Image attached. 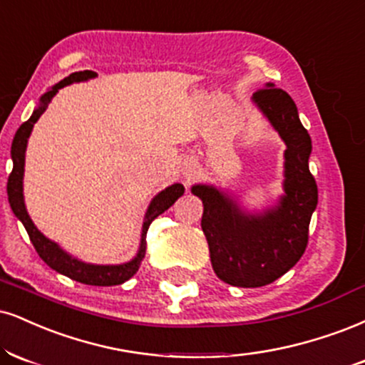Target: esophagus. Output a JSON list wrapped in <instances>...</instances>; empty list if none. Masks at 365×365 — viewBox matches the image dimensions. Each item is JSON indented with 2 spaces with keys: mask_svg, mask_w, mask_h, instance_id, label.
I'll return each mask as SVG.
<instances>
[{
  "mask_svg": "<svg viewBox=\"0 0 365 365\" xmlns=\"http://www.w3.org/2000/svg\"><path fill=\"white\" fill-rule=\"evenodd\" d=\"M194 163H187V166H185V171H183V173H185V175H190L192 173V171H194Z\"/></svg>",
  "mask_w": 365,
  "mask_h": 365,
  "instance_id": "1",
  "label": "esophagus"
}]
</instances>
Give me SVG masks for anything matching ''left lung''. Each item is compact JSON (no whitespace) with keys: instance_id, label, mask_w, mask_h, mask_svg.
Listing matches in <instances>:
<instances>
[{"instance_id":"left-lung-1","label":"left lung","mask_w":365,"mask_h":365,"mask_svg":"<svg viewBox=\"0 0 365 365\" xmlns=\"http://www.w3.org/2000/svg\"><path fill=\"white\" fill-rule=\"evenodd\" d=\"M252 102L285 143L284 194L263 210H247L231 192L205 183L192 185L204 204L202 231L210 263L222 282L262 287L291 270L308 245L309 221L318 205V187L309 171L311 138L294 100L272 83Z\"/></svg>"}]
</instances>
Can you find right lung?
Here are the masks:
<instances>
[{"instance_id": "add662e5", "label": "right lung", "mask_w": 365, "mask_h": 365, "mask_svg": "<svg viewBox=\"0 0 365 365\" xmlns=\"http://www.w3.org/2000/svg\"><path fill=\"white\" fill-rule=\"evenodd\" d=\"M98 76L95 71H78L69 74L68 78L61 80L57 85H54L46 91L38 100V105L34 108V113L30 115L27 122H24L16 130L15 138L11 143V160H13V170L8 178V200H10L11 210L16 217L20 219L21 225L25 226V230L29 232V238L32 241V245L37 250L38 257L42 258L52 270L59 272V274L66 275V277L76 280V282L88 284V285H118L124 284L125 280H129L135 272L139 270L140 262H143L144 255H146V232L148 227L155 219L163 214L166 209H170L175 204V200L178 197L183 195L185 187L182 183H173V185L166 187L165 190H161L160 194L153 197V200L149 202L146 216H144L143 222V231H140V245L138 253L133 260L125 263H117V265H96V263H86L80 260V258L69 255L66 250H63L56 241H52L43 236L41 231L37 230V226L34 225V221L30 219L27 207H25V199H24V173H25V151H27V143L30 134H32L34 124L38 120V117L46 112L47 105L51 103V100L54 98L57 91L61 88L73 85V83H81L93 80Z\"/></svg>"}]
</instances>
